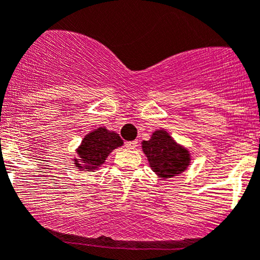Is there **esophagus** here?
<instances>
[{
    "label": "esophagus",
    "mask_w": 260,
    "mask_h": 260,
    "mask_svg": "<svg viewBox=\"0 0 260 260\" xmlns=\"http://www.w3.org/2000/svg\"><path fill=\"white\" fill-rule=\"evenodd\" d=\"M137 145H138V141H131L125 143V148H128V149H135Z\"/></svg>",
    "instance_id": "1"
}]
</instances>
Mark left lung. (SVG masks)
Masks as SVG:
<instances>
[{
    "mask_svg": "<svg viewBox=\"0 0 260 260\" xmlns=\"http://www.w3.org/2000/svg\"><path fill=\"white\" fill-rule=\"evenodd\" d=\"M142 149L153 172L161 179L180 175L191 162L189 149L179 144L164 128L154 131L148 141L142 142Z\"/></svg>",
    "mask_w": 260,
    "mask_h": 260,
    "instance_id": "1",
    "label": "left lung"
}]
</instances>
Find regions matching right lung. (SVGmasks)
Listing matches in <instances>:
<instances>
[{
    "label": "right lung",
    "mask_w": 260,
    "mask_h": 260,
    "mask_svg": "<svg viewBox=\"0 0 260 260\" xmlns=\"http://www.w3.org/2000/svg\"><path fill=\"white\" fill-rule=\"evenodd\" d=\"M122 145L123 141L115 131L107 129L106 127L95 128L84 137L76 148L78 156L74 158V165L76 169L85 172L98 170L105 164L110 153Z\"/></svg>",
    "instance_id": "obj_1"
}]
</instances>
